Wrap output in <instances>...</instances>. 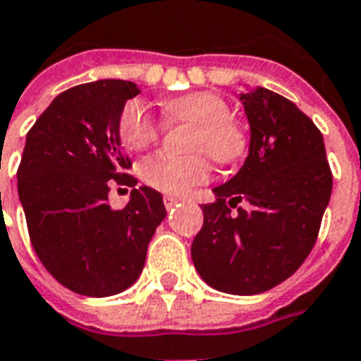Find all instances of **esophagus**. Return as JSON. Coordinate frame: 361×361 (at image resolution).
<instances>
[{
    "label": "esophagus",
    "mask_w": 361,
    "mask_h": 361,
    "mask_svg": "<svg viewBox=\"0 0 361 361\" xmlns=\"http://www.w3.org/2000/svg\"><path fill=\"white\" fill-rule=\"evenodd\" d=\"M178 202H180V198H176V196H165V208L167 209H173L178 206Z\"/></svg>",
    "instance_id": "esophagus-1"
}]
</instances>
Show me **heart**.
Segmentation results:
<instances>
[{"label": "heart", "instance_id": "1", "mask_svg": "<svg viewBox=\"0 0 361 361\" xmlns=\"http://www.w3.org/2000/svg\"><path fill=\"white\" fill-rule=\"evenodd\" d=\"M167 122H183L194 126L190 149L204 152L219 165L235 163L247 149V135L231 120V109L219 94L202 93L176 97L163 103ZM163 130L142 101L124 104L118 118L120 142L132 152H142L157 142ZM209 176V165L204 155L173 157L169 153H153L142 163V178L157 190L185 194Z\"/></svg>", "mask_w": 361, "mask_h": 361}]
</instances>
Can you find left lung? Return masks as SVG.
I'll list each match as a JSON object with an SVG mask.
<instances>
[{
    "label": "left lung",
    "mask_w": 361,
    "mask_h": 361,
    "mask_svg": "<svg viewBox=\"0 0 361 361\" xmlns=\"http://www.w3.org/2000/svg\"><path fill=\"white\" fill-rule=\"evenodd\" d=\"M250 126L239 173L204 204L192 262L214 290L255 295L288 280L313 249L332 192L323 134L295 104L264 87L239 93ZM250 204L247 210L236 204ZM238 209V214L231 212Z\"/></svg>",
    "instance_id": "obj_1"
}]
</instances>
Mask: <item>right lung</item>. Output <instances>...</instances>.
<instances>
[{
	"label": "right lung",
	"mask_w": 361,
	"mask_h": 361,
	"mask_svg": "<svg viewBox=\"0 0 361 361\" xmlns=\"http://www.w3.org/2000/svg\"><path fill=\"white\" fill-rule=\"evenodd\" d=\"M140 89L99 79L54 99L27 134L17 171L19 200L40 262L75 293L106 298L140 278L147 245L167 216L163 196L134 188L122 209L109 204V180L135 186L118 118Z\"/></svg>",
	"instance_id": "right-lung-1"
}]
</instances>
